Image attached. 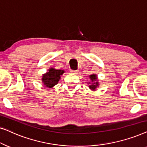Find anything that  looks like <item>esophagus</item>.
I'll list each match as a JSON object with an SVG mask.
<instances>
[{
  "label": "esophagus",
  "instance_id": "1",
  "mask_svg": "<svg viewBox=\"0 0 147 147\" xmlns=\"http://www.w3.org/2000/svg\"><path fill=\"white\" fill-rule=\"evenodd\" d=\"M71 73H73V74H77L78 71H77V70H71Z\"/></svg>",
  "mask_w": 147,
  "mask_h": 147
}]
</instances>
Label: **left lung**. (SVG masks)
Segmentation results:
<instances>
[{
  "instance_id": "1",
  "label": "left lung",
  "mask_w": 147,
  "mask_h": 147,
  "mask_svg": "<svg viewBox=\"0 0 147 147\" xmlns=\"http://www.w3.org/2000/svg\"><path fill=\"white\" fill-rule=\"evenodd\" d=\"M89 78L91 80V82H89V84H90L89 86L90 89H91L92 90H95L99 85V83L97 82V76L96 74H92V75L90 76Z\"/></svg>"
}]
</instances>
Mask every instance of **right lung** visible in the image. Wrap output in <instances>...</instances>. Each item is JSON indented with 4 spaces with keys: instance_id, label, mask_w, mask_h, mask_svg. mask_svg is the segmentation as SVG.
<instances>
[{
    "instance_id": "obj_1",
    "label": "right lung",
    "mask_w": 147,
    "mask_h": 147,
    "mask_svg": "<svg viewBox=\"0 0 147 147\" xmlns=\"http://www.w3.org/2000/svg\"><path fill=\"white\" fill-rule=\"evenodd\" d=\"M64 73V70L50 68L47 73L42 76V82L46 88H51L58 84L61 76Z\"/></svg>"
}]
</instances>
